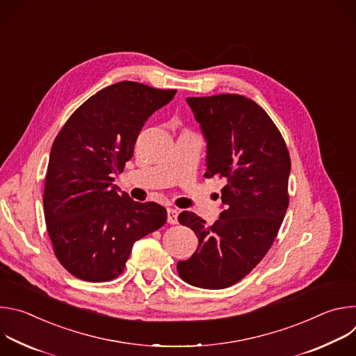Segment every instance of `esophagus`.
<instances>
[{
    "label": "esophagus",
    "instance_id": "obj_1",
    "mask_svg": "<svg viewBox=\"0 0 356 356\" xmlns=\"http://www.w3.org/2000/svg\"><path fill=\"white\" fill-rule=\"evenodd\" d=\"M177 210L176 209H168V222L169 224H177Z\"/></svg>",
    "mask_w": 356,
    "mask_h": 356
}]
</instances>
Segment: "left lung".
Segmentation results:
<instances>
[{
	"label": "left lung",
	"mask_w": 356,
	"mask_h": 356,
	"mask_svg": "<svg viewBox=\"0 0 356 356\" xmlns=\"http://www.w3.org/2000/svg\"><path fill=\"white\" fill-rule=\"evenodd\" d=\"M207 142L206 177L225 179L224 210L211 225L190 211L197 250L177 262L179 276L201 289H225L255 268L272 246L289 207L290 156L270 117L238 94L187 97Z\"/></svg>",
	"instance_id": "left-lung-1"
}]
</instances>
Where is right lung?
<instances>
[{
  "instance_id": "right-lung-1",
  "label": "right lung",
  "mask_w": 356,
  "mask_h": 356,
  "mask_svg": "<svg viewBox=\"0 0 356 356\" xmlns=\"http://www.w3.org/2000/svg\"><path fill=\"white\" fill-rule=\"evenodd\" d=\"M175 94L135 81L115 83L90 97L58 134L43 209L55 255L73 276L86 282L118 277L134 243L166 222L162 206L118 193L113 176L132 158L147 118Z\"/></svg>"
}]
</instances>
